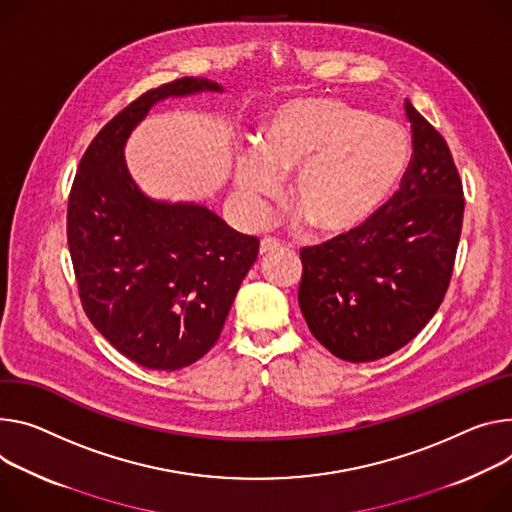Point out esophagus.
I'll use <instances>...</instances> for the list:
<instances>
[{"mask_svg": "<svg viewBox=\"0 0 512 512\" xmlns=\"http://www.w3.org/2000/svg\"><path fill=\"white\" fill-rule=\"evenodd\" d=\"M277 247H280V241H277V239H271V237H265V239H261V245H259V253H261V255H265V253H271V251H275Z\"/></svg>", "mask_w": 512, "mask_h": 512, "instance_id": "1", "label": "esophagus"}]
</instances>
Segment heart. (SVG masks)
<instances>
[{
    "mask_svg": "<svg viewBox=\"0 0 512 512\" xmlns=\"http://www.w3.org/2000/svg\"><path fill=\"white\" fill-rule=\"evenodd\" d=\"M404 126L335 98H298L267 112L257 151L235 163L241 194L255 206L280 190L277 173L298 169L290 204L320 235H347L374 216L408 167Z\"/></svg>",
    "mask_w": 512,
    "mask_h": 512,
    "instance_id": "b5f03b06",
    "label": "heart"
}]
</instances>
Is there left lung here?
Returning <instances> with one entry per match:
<instances>
[{"instance_id": "obj_1", "label": "left lung", "mask_w": 512, "mask_h": 512, "mask_svg": "<svg viewBox=\"0 0 512 512\" xmlns=\"http://www.w3.org/2000/svg\"><path fill=\"white\" fill-rule=\"evenodd\" d=\"M412 159L400 190L359 228L304 247L300 310L335 357H386L439 310L463 222V188L445 138L406 100Z\"/></svg>"}]
</instances>
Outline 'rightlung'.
<instances>
[{
    "instance_id": "1",
    "label": "right lung",
    "mask_w": 512,
    "mask_h": 512,
    "mask_svg": "<svg viewBox=\"0 0 512 512\" xmlns=\"http://www.w3.org/2000/svg\"><path fill=\"white\" fill-rule=\"evenodd\" d=\"M202 91L222 87L183 77L128 104L87 147L69 194L67 241L83 310L122 355L149 369L188 367L212 349L259 251V239L202 204L149 198L126 167L128 136L151 108Z\"/></svg>"
}]
</instances>
